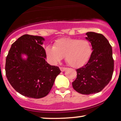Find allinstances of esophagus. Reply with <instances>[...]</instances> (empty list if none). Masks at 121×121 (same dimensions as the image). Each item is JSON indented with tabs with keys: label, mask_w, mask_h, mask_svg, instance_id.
<instances>
[{
	"label": "esophagus",
	"mask_w": 121,
	"mask_h": 121,
	"mask_svg": "<svg viewBox=\"0 0 121 121\" xmlns=\"http://www.w3.org/2000/svg\"><path fill=\"white\" fill-rule=\"evenodd\" d=\"M60 69L61 71V72H64L66 69V68H64V67H60Z\"/></svg>",
	"instance_id": "esophagus-1"
}]
</instances>
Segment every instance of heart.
Instances as JSON below:
<instances>
[{
    "instance_id": "b5f03b06",
    "label": "heart",
    "mask_w": 121,
    "mask_h": 121,
    "mask_svg": "<svg viewBox=\"0 0 121 121\" xmlns=\"http://www.w3.org/2000/svg\"><path fill=\"white\" fill-rule=\"evenodd\" d=\"M45 52L52 63L60 62L65 56V61L70 66L79 68L89 61L92 53V47L87 40L64 37L57 40L53 47L47 46Z\"/></svg>"
}]
</instances>
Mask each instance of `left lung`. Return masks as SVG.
Here are the masks:
<instances>
[{
    "label": "left lung",
    "instance_id": "left-lung-1",
    "mask_svg": "<svg viewBox=\"0 0 121 121\" xmlns=\"http://www.w3.org/2000/svg\"><path fill=\"white\" fill-rule=\"evenodd\" d=\"M85 39L91 43L92 53L88 62L76 70L73 89L82 94L99 92L109 83L113 75L114 60L112 48L103 35L88 32Z\"/></svg>",
    "mask_w": 121,
    "mask_h": 121
}]
</instances>
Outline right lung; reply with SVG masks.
Returning a JSON list of instances; mask_svg holds the SVG:
<instances>
[{
	"label": "right lung",
	"instance_id": "1",
	"mask_svg": "<svg viewBox=\"0 0 121 121\" xmlns=\"http://www.w3.org/2000/svg\"><path fill=\"white\" fill-rule=\"evenodd\" d=\"M44 41L41 36L24 35L12 44L6 58L8 81L15 91L29 98L46 96L61 72L58 66L45 61L46 53L41 46Z\"/></svg>",
	"mask_w": 121,
	"mask_h": 121
}]
</instances>
